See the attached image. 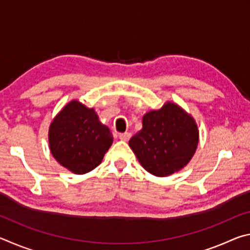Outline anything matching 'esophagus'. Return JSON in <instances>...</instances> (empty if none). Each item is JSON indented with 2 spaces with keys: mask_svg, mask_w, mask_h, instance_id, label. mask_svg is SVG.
<instances>
[{
  "mask_svg": "<svg viewBox=\"0 0 250 250\" xmlns=\"http://www.w3.org/2000/svg\"><path fill=\"white\" fill-rule=\"evenodd\" d=\"M131 138V133L130 132H125V133H120L119 134V139L122 141H128Z\"/></svg>",
  "mask_w": 250,
  "mask_h": 250,
  "instance_id": "esophagus-1",
  "label": "esophagus"
}]
</instances>
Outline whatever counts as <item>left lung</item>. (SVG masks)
<instances>
[{
	"label": "left lung",
	"mask_w": 250,
	"mask_h": 250,
	"mask_svg": "<svg viewBox=\"0 0 250 250\" xmlns=\"http://www.w3.org/2000/svg\"><path fill=\"white\" fill-rule=\"evenodd\" d=\"M197 145L195 120L173 103L146 113L142 129L129 141L141 166L161 177L183 168L195 153Z\"/></svg>",
	"instance_id": "8db88e82"
}]
</instances>
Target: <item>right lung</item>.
Returning a JSON list of instances; mask_svg holds the SVG:
<instances>
[{
	"instance_id": "add662e5",
	"label": "right lung",
	"mask_w": 250,
	"mask_h": 250,
	"mask_svg": "<svg viewBox=\"0 0 250 250\" xmlns=\"http://www.w3.org/2000/svg\"><path fill=\"white\" fill-rule=\"evenodd\" d=\"M48 141L50 152L61 166L75 174H84L101 163L113 137L94 108L73 100L50 124Z\"/></svg>"
}]
</instances>
